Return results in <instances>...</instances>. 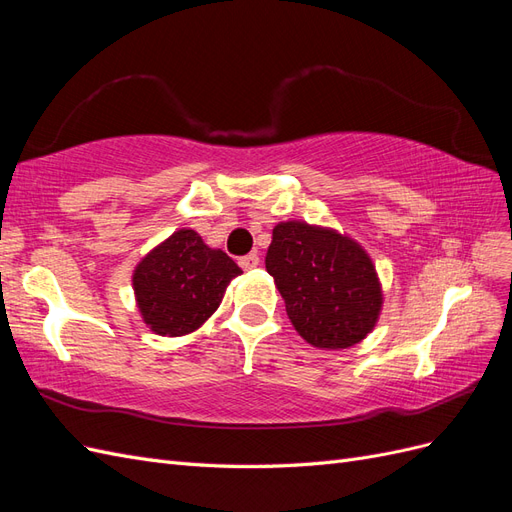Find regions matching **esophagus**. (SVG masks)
Wrapping results in <instances>:
<instances>
[{
	"instance_id": "esophagus-1",
	"label": "esophagus",
	"mask_w": 512,
	"mask_h": 512,
	"mask_svg": "<svg viewBox=\"0 0 512 512\" xmlns=\"http://www.w3.org/2000/svg\"><path fill=\"white\" fill-rule=\"evenodd\" d=\"M239 265H241L243 271H252V269H256L260 265V258H258L256 252H252V254L239 258Z\"/></svg>"
}]
</instances>
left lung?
Returning <instances> with one entry per match:
<instances>
[{"mask_svg":"<svg viewBox=\"0 0 512 512\" xmlns=\"http://www.w3.org/2000/svg\"><path fill=\"white\" fill-rule=\"evenodd\" d=\"M265 265L307 344L350 348L374 331L382 286L374 262L354 239L333 228L280 222Z\"/></svg>","mask_w":512,"mask_h":512,"instance_id":"1","label":"left lung"}]
</instances>
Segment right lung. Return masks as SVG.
Returning a JSON list of instances; mask_svg holds the SVG:
<instances>
[{"label": "right lung", "instance_id": "1", "mask_svg": "<svg viewBox=\"0 0 512 512\" xmlns=\"http://www.w3.org/2000/svg\"><path fill=\"white\" fill-rule=\"evenodd\" d=\"M243 271L196 230L181 228L138 262L132 286L147 327L168 337L196 331L220 307L232 277Z\"/></svg>", "mask_w": 512, "mask_h": 512}]
</instances>
